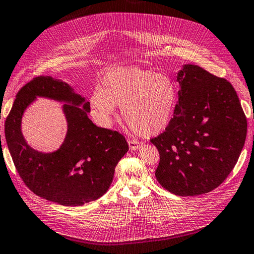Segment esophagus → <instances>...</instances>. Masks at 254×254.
I'll return each instance as SVG.
<instances>
[{
	"mask_svg": "<svg viewBox=\"0 0 254 254\" xmlns=\"http://www.w3.org/2000/svg\"><path fill=\"white\" fill-rule=\"evenodd\" d=\"M141 144L138 143V141H135V140H128V147L131 150H137L140 148Z\"/></svg>",
	"mask_w": 254,
	"mask_h": 254,
	"instance_id": "esophagus-1",
	"label": "esophagus"
}]
</instances>
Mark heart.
I'll list each match as a JSON object with an SVG mask.
<instances>
[{"label":"heart","mask_w":254,"mask_h":254,"mask_svg":"<svg viewBox=\"0 0 254 254\" xmlns=\"http://www.w3.org/2000/svg\"><path fill=\"white\" fill-rule=\"evenodd\" d=\"M178 87L167 74L137 66L118 67L103 76L102 88L88 99L90 114L98 126L110 127L116 106L134 132L145 137L166 131L172 122Z\"/></svg>","instance_id":"obj_1"}]
</instances>
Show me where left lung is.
Returning a JSON list of instances; mask_svg holds the SVG:
<instances>
[{"instance_id": "left-lung-1", "label": "left lung", "mask_w": 254, "mask_h": 254, "mask_svg": "<svg viewBox=\"0 0 254 254\" xmlns=\"http://www.w3.org/2000/svg\"><path fill=\"white\" fill-rule=\"evenodd\" d=\"M179 102L172 122L150 141L160 154L156 178L178 196H198L232 172L247 136V119L235 88L187 64L178 71Z\"/></svg>"}]
</instances>
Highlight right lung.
Masks as SVG:
<instances>
[{
    "label": "right lung",
    "mask_w": 254,
    "mask_h": 254,
    "mask_svg": "<svg viewBox=\"0 0 254 254\" xmlns=\"http://www.w3.org/2000/svg\"><path fill=\"white\" fill-rule=\"evenodd\" d=\"M38 97L64 104L67 133L60 148L51 153L33 150L21 131L23 114ZM88 113L85 97L52 76H37L17 93L5 121V138L20 178L39 197L76 207L108 190L115 168L128 146L121 134L94 125Z\"/></svg>",
    "instance_id": "obj_1"
}]
</instances>
